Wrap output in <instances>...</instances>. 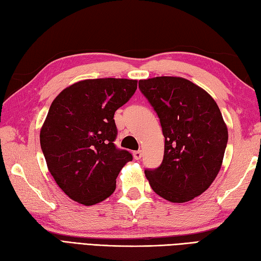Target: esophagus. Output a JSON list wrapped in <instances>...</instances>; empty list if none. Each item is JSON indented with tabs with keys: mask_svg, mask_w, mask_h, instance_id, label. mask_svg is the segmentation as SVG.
I'll list each match as a JSON object with an SVG mask.
<instances>
[{
	"mask_svg": "<svg viewBox=\"0 0 261 261\" xmlns=\"http://www.w3.org/2000/svg\"><path fill=\"white\" fill-rule=\"evenodd\" d=\"M141 157H142V151H141V150H137V151L134 152V158H135L136 160L141 159Z\"/></svg>",
	"mask_w": 261,
	"mask_h": 261,
	"instance_id": "34e87169",
	"label": "esophagus"
}]
</instances>
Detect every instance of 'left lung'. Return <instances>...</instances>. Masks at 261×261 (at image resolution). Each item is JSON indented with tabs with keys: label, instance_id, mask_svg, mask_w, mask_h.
<instances>
[{
	"label": "left lung",
	"instance_id": "left-lung-1",
	"mask_svg": "<svg viewBox=\"0 0 261 261\" xmlns=\"http://www.w3.org/2000/svg\"><path fill=\"white\" fill-rule=\"evenodd\" d=\"M139 88L157 113L165 137L159 167L147 168L153 192L174 203L201 195L220 171L228 129L212 96L181 77L139 81Z\"/></svg>",
	"mask_w": 261,
	"mask_h": 261
}]
</instances>
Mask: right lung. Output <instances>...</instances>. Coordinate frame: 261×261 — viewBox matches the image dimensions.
I'll return each mask as SVG.
<instances>
[{
	"label": "right lung",
	"instance_id": "obj_1",
	"mask_svg": "<svg viewBox=\"0 0 261 261\" xmlns=\"http://www.w3.org/2000/svg\"><path fill=\"white\" fill-rule=\"evenodd\" d=\"M137 90V81L85 80L54 99L40 131L48 169L66 195L84 205L104 201L132 154L116 148L115 111Z\"/></svg>",
	"mask_w": 261,
	"mask_h": 261
}]
</instances>
